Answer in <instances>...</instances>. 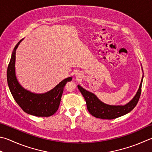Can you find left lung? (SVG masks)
I'll return each mask as SVG.
<instances>
[{
	"label": "left lung",
	"mask_w": 152,
	"mask_h": 152,
	"mask_svg": "<svg viewBox=\"0 0 152 152\" xmlns=\"http://www.w3.org/2000/svg\"><path fill=\"white\" fill-rule=\"evenodd\" d=\"M143 78H144V73H143L139 88L135 96L130 101L124 105H110L105 104L94 93L85 89L79 85H77V87L85 98L87 110L91 115L98 118L111 120L125 115L132 110L134 108L136 107L141 94Z\"/></svg>",
	"instance_id": "8db88e82"
}]
</instances>
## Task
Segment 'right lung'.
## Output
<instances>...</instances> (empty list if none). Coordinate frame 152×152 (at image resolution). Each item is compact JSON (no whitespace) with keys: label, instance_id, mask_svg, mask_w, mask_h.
<instances>
[{"label":"right lung","instance_id":"obj_1","mask_svg":"<svg viewBox=\"0 0 152 152\" xmlns=\"http://www.w3.org/2000/svg\"><path fill=\"white\" fill-rule=\"evenodd\" d=\"M22 39L14 48L7 69L8 85L15 100L25 113L39 117L50 116L56 113L59 107L64 88L67 82L72 80L69 77L57 85L52 89L44 93H34L26 89L20 84L16 76V51Z\"/></svg>","mask_w":152,"mask_h":152}]
</instances>
